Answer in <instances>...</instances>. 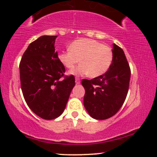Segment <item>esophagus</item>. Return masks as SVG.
<instances>
[{
    "label": "esophagus",
    "mask_w": 157,
    "mask_h": 157,
    "mask_svg": "<svg viewBox=\"0 0 157 157\" xmlns=\"http://www.w3.org/2000/svg\"><path fill=\"white\" fill-rule=\"evenodd\" d=\"M75 83L77 85L80 84V80L79 78H75Z\"/></svg>",
    "instance_id": "34e87169"
}]
</instances>
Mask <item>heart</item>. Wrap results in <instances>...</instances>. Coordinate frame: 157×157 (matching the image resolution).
Returning <instances> with one entry per match:
<instances>
[{
  "instance_id": "1",
  "label": "heart",
  "mask_w": 157,
  "mask_h": 157,
  "mask_svg": "<svg viewBox=\"0 0 157 157\" xmlns=\"http://www.w3.org/2000/svg\"><path fill=\"white\" fill-rule=\"evenodd\" d=\"M58 60L68 69H72L79 63L80 65L70 74L76 76L88 75L97 77L109 70L113 60L111 48L91 39H78L71 43L69 50L60 52Z\"/></svg>"
}]
</instances>
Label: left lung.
Instances as JSON below:
<instances>
[{
  "instance_id": "left-lung-1",
  "label": "left lung",
  "mask_w": 157,
  "mask_h": 157,
  "mask_svg": "<svg viewBox=\"0 0 157 157\" xmlns=\"http://www.w3.org/2000/svg\"><path fill=\"white\" fill-rule=\"evenodd\" d=\"M113 60L104 75L82 80L86 94L83 104L90 116L106 120L117 113L127 96L131 69L123 50L113 45Z\"/></svg>"
}]
</instances>
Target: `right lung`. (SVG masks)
I'll return each mask as SVG.
<instances>
[{
	"mask_svg": "<svg viewBox=\"0 0 157 157\" xmlns=\"http://www.w3.org/2000/svg\"><path fill=\"white\" fill-rule=\"evenodd\" d=\"M57 36L43 35L29 44L20 63L22 92L29 109L44 120H54L66 109L75 86L74 75L63 77L55 43Z\"/></svg>",
	"mask_w": 157,
	"mask_h": 157,
	"instance_id": "right-lung-1",
	"label": "right lung"
}]
</instances>
